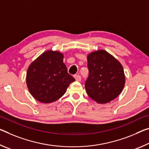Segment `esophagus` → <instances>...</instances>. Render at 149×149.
Here are the masks:
<instances>
[{
    "instance_id": "1",
    "label": "esophagus",
    "mask_w": 149,
    "mask_h": 149,
    "mask_svg": "<svg viewBox=\"0 0 149 149\" xmlns=\"http://www.w3.org/2000/svg\"><path fill=\"white\" fill-rule=\"evenodd\" d=\"M74 78L77 81H81V76L79 75H74Z\"/></svg>"
}]
</instances>
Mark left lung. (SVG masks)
<instances>
[{"label":"left lung","mask_w":149,"mask_h":149,"mask_svg":"<svg viewBox=\"0 0 149 149\" xmlns=\"http://www.w3.org/2000/svg\"><path fill=\"white\" fill-rule=\"evenodd\" d=\"M87 58L89 77L85 87L87 95L98 103L110 102L121 93L125 84L121 63L103 49L89 53Z\"/></svg>","instance_id":"1"}]
</instances>
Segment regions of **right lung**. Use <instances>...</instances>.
Here are the masks:
<instances>
[{
	"label": "right lung",
	"mask_w": 149,
	"mask_h": 149,
	"mask_svg": "<svg viewBox=\"0 0 149 149\" xmlns=\"http://www.w3.org/2000/svg\"><path fill=\"white\" fill-rule=\"evenodd\" d=\"M60 52L48 50L30 63L26 73V85L35 100L49 103L59 100L75 79L68 73Z\"/></svg>",
	"instance_id": "add662e5"
}]
</instances>
